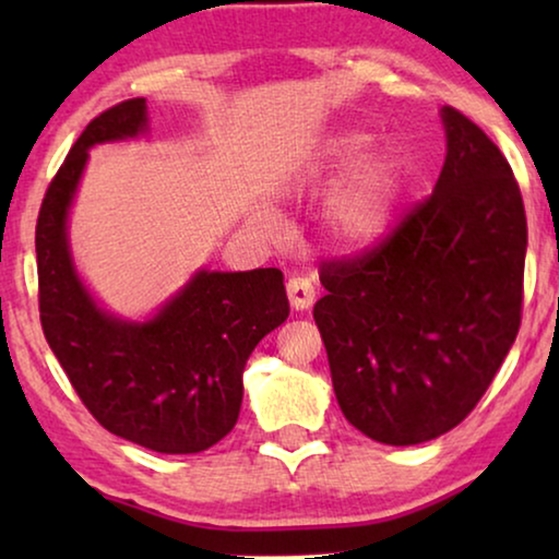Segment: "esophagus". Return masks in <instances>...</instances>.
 Segmentation results:
<instances>
[{"instance_id": "esophagus-1", "label": "esophagus", "mask_w": 559, "mask_h": 559, "mask_svg": "<svg viewBox=\"0 0 559 559\" xmlns=\"http://www.w3.org/2000/svg\"><path fill=\"white\" fill-rule=\"evenodd\" d=\"M287 297L295 310H308L316 302V285H312V280L297 274V277H289L287 282Z\"/></svg>"}]
</instances>
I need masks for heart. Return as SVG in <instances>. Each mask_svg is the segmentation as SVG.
Masks as SVG:
<instances>
[{
    "label": "heart",
    "mask_w": 559,
    "mask_h": 559,
    "mask_svg": "<svg viewBox=\"0 0 559 559\" xmlns=\"http://www.w3.org/2000/svg\"><path fill=\"white\" fill-rule=\"evenodd\" d=\"M369 144V134L358 129L333 134L305 167L302 182H323L328 175L346 167ZM400 193V167L384 150L366 152L338 180L325 203V221L333 239L343 247H369L386 231Z\"/></svg>",
    "instance_id": "b5f03b06"
}]
</instances>
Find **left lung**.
<instances>
[{
  "mask_svg": "<svg viewBox=\"0 0 559 559\" xmlns=\"http://www.w3.org/2000/svg\"><path fill=\"white\" fill-rule=\"evenodd\" d=\"M430 198L379 247L323 262L312 310L341 412L366 438L419 445L471 415L522 323L526 216L480 127L442 106Z\"/></svg>",
  "mask_w": 559,
  "mask_h": 559,
  "instance_id": "obj_1",
  "label": "left lung"
}]
</instances>
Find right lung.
Here are the masks:
<instances>
[{
  "mask_svg": "<svg viewBox=\"0 0 559 559\" xmlns=\"http://www.w3.org/2000/svg\"><path fill=\"white\" fill-rule=\"evenodd\" d=\"M147 132V104L129 98L91 121L52 178L35 228L40 323L75 394L98 425L167 455L201 453L234 430L243 366L289 316L285 277L198 270L150 320L106 312L75 272L68 211L94 144Z\"/></svg>",
  "mask_w": 559,
  "mask_h": 559,
  "instance_id": "obj_1",
  "label": "right lung"
}]
</instances>
